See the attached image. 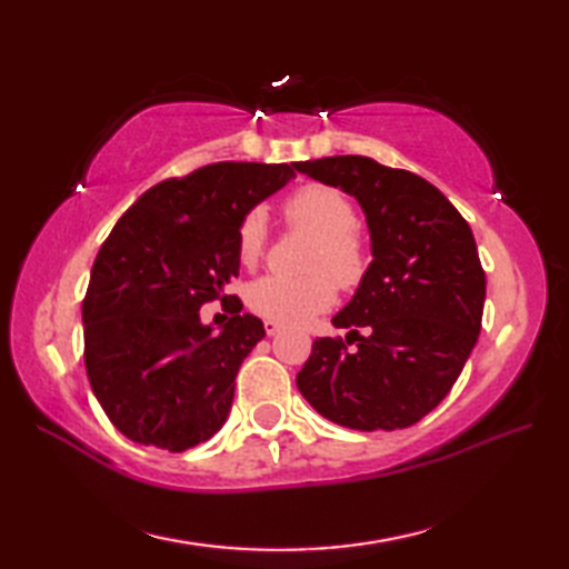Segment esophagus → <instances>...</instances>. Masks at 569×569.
I'll return each instance as SVG.
<instances>
[{
	"mask_svg": "<svg viewBox=\"0 0 569 569\" xmlns=\"http://www.w3.org/2000/svg\"><path fill=\"white\" fill-rule=\"evenodd\" d=\"M263 330H266V335L273 337V335L281 332V322H276V320H263Z\"/></svg>",
	"mask_w": 569,
	"mask_h": 569,
	"instance_id": "1",
	"label": "esophagus"
}]
</instances>
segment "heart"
Listing matches in <instances>:
<instances>
[{
    "label": "heart",
    "instance_id": "1",
    "mask_svg": "<svg viewBox=\"0 0 569 569\" xmlns=\"http://www.w3.org/2000/svg\"><path fill=\"white\" fill-rule=\"evenodd\" d=\"M288 222L316 234L308 253V276H261L247 288V303L266 320L306 322L332 306L335 277L342 288H352L367 271V251L357 237V210L342 190L322 183L298 188L283 202ZM266 222L261 212H249L237 229V257L253 266L263 253Z\"/></svg>",
    "mask_w": 569,
    "mask_h": 569
}]
</instances>
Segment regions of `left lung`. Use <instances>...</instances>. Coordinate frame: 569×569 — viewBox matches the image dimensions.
Wrapping results in <instances>:
<instances>
[{
    "label": "left lung",
    "instance_id": "1",
    "mask_svg": "<svg viewBox=\"0 0 569 569\" xmlns=\"http://www.w3.org/2000/svg\"><path fill=\"white\" fill-rule=\"evenodd\" d=\"M293 168L357 198L373 257L355 298L332 318L358 347L320 337L298 371V389L337 426H413L450 393L477 345L487 276L475 234L438 188L401 168L367 156Z\"/></svg>",
    "mask_w": 569,
    "mask_h": 569
}]
</instances>
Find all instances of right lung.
Wrapping results in <instances>:
<instances>
[{
  "label": "right lung",
  "mask_w": 569,
  "mask_h": 569,
  "mask_svg": "<svg viewBox=\"0 0 569 569\" xmlns=\"http://www.w3.org/2000/svg\"><path fill=\"white\" fill-rule=\"evenodd\" d=\"M296 178L288 163H210L149 188L104 239L82 300L84 369L112 426L168 452L224 426L234 379L263 332L224 288L239 276L237 229ZM220 297V336L199 308Z\"/></svg>",
  "instance_id": "right-lung-1"
}]
</instances>
